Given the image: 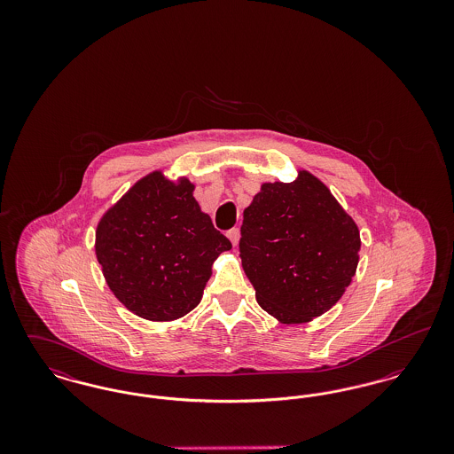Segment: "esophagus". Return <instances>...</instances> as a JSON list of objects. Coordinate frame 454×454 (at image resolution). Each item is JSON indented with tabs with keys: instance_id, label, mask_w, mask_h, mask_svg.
I'll list each match as a JSON object with an SVG mask.
<instances>
[{
	"instance_id": "1",
	"label": "esophagus",
	"mask_w": 454,
	"mask_h": 454,
	"mask_svg": "<svg viewBox=\"0 0 454 454\" xmlns=\"http://www.w3.org/2000/svg\"><path fill=\"white\" fill-rule=\"evenodd\" d=\"M226 237L230 238V241L233 243V247H237L238 239H239V230H238V228H233V230H230V231L226 233Z\"/></svg>"
}]
</instances>
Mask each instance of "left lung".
Here are the masks:
<instances>
[{
    "mask_svg": "<svg viewBox=\"0 0 454 454\" xmlns=\"http://www.w3.org/2000/svg\"><path fill=\"white\" fill-rule=\"evenodd\" d=\"M239 231V257L257 301L282 324L324 315L356 274L359 230L311 173L263 184Z\"/></svg>",
    "mask_w": 454,
    "mask_h": 454,
    "instance_id": "1",
    "label": "left lung"
}]
</instances>
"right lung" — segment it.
<instances>
[{"label": "right lung", "mask_w": 454, "mask_h": 454, "mask_svg": "<svg viewBox=\"0 0 454 454\" xmlns=\"http://www.w3.org/2000/svg\"><path fill=\"white\" fill-rule=\"evenodd\" d=\"M194 185L160 172L139 180L97 228V259L108 287L132 313L154 322L187 315L211 267L231 241L200 213Z\"/></svg>", "instance_id": "obj_1"}]
</instances>
